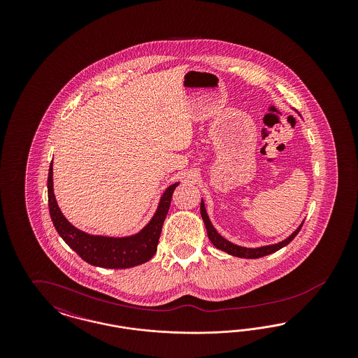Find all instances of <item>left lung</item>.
Listing matches in <instances>:
<instances>
[{
	"label": "left lung",
	"mask_w": 358,
	"mask_h": 358,
	"mask_svg": "<svg viewBox=\"0 0 358 358\" xmlns=\"http://www.w3.org/2000/svg\"><path fill=\"white\" fill-rule=\"evenodd\" d=\"M200 213H201V217H203V222H204L205 228H206L208 238L212 241V244H213L217 250H222V251L229 254V255L236 256V257H244V259H257V257L270 255V254L276 252L278 250L286 247L289 241L298 235V232L301 231V228H302V225H303V222H301V225H299L289 236H287L285 240H282V241H279V243L270 244V245H262V247H256V248H248V247H241V245L231 243L229 240L222 238V235L215 229L213 224L210 222L209 216H208V213H206L204 200H203V199H201V204H200Z\"/></svg>",
	"instance_id": "1"
}]
</instances>
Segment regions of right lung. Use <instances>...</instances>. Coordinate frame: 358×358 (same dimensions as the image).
<instances>
[{"instance_id":"add662e5","label":"right lung","mask_w":358,"mask_h":358,"mask_svg":"<svg viewBox=\"0 0 358 358\" xmlns=\"http://www.w3.org/2000/svg\"><path fill=\"white\" fill-rule=\"evenodd\" d=\"M53 162L48 173V205L52 222L69 247L91 266L103 268H130L149 262L153 257L161 229L171 206V194L180 182H174L162 193L153 217L139 232L130 236L113 238L90 235L78 229L62 213L53 193Z\"/></svg>"}]
</instances>
